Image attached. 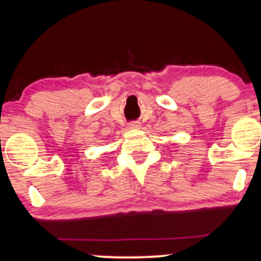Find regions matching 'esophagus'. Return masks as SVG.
<instances>
[{
  "label": "esophagus",
  "instance_id": "obj_1",
  "mask_svg": "<svg viewBox=\"0 0 261 261\" xmlns=\"http://www.w3.org/2000/svg\"><path fill=\"white\" fill-rule=\"evenodd\" d=\"M128 127L130 128H140L141 127V122L140 121H133L128 124Z\"/></svg>",
  "mask_w": 261,
  "mask_h": 261
}]
</instances>
